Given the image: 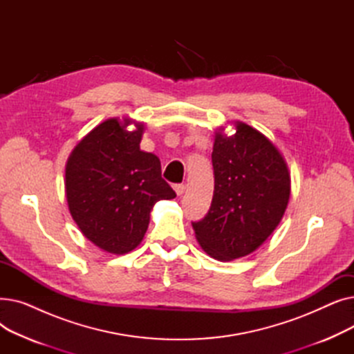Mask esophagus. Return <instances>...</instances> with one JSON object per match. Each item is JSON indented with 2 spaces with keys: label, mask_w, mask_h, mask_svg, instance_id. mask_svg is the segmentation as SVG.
<instances>
[{
  "label": "esophagus",
  "mask_w": 354,
  "mask_h": 354,
  "mask_svg": "<svg viewBox=\"0 0 354 354\" xmlns=\"http://www.w3.org/2000/svg\"><path fill=\"white\" fill-rule=\"evenodd\" d=\"M174 189H175L176 195H178V196H180V195H183V192H185V189H187V188H185V185H182V183H178V185H175Z\"/></svg>",
  "instance_id": "esophagus-1"
}]
</instances>
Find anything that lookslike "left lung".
<instances>
[{"label": "left lung", "mask_w": 354, "mask_h": 354, "mask_svg": "<svg viewBox=\"0 0 354 354\" xmlns=\"http://www.w3.org/2000/svg\"><path fill=\"white\" fill-rule=\"evenodd\" d=\"M235 133L216 129L212 151L215 187L205 218L194 222L196 241L218 261L245 257L280 224L291 194L287 162L259 130L234 122Z\"/></svg>", "instance_id": "8db88e82"}]
</instances>
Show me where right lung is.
Instances as JSON below:
<instances>
[{
    "mask_svg": "<svg viewBox=\"0 0 354 354\" xmlns=\"http://www.w3.org/2000/svg\"><path fill=\"white\" fill-rule=\"evenodd\" d=\"M143 132L142 122L107 119L74 146L66 163L70 215L90 243L110 254L135 250L155 203L176 196L162 179L159 158L140 151Z\"/></svg>",
    "mask_w": 354,
    "mask_h": 354,
    "instance_id": "obj_1",
    "label": "right lung"
}]
</instances>
